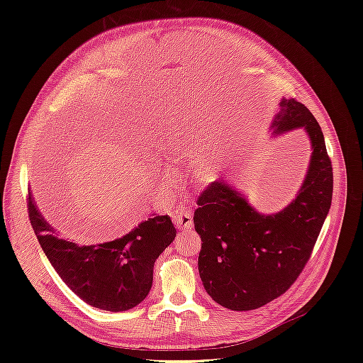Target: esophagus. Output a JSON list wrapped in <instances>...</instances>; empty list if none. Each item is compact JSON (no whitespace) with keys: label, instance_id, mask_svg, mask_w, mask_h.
Instances as JSON below:
<instances>
[{"label":"esophagus","instance_id":"34e87169","mask_svg":"<svg viewBox=\"0 0 363 363\" xmlns=\"http://www.w3.org/2000/svg\"><path fill=\"white\" fill-rule=\"evenodd\" d=\"M174 224L180 230H188L192 227V213L186 208H180L174 213Z\"/></svg>","mask_w":363,"mask_h":363}]
</instances>
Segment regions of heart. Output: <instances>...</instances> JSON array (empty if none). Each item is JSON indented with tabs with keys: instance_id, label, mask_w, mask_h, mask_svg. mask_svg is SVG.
<instances>
[{
	"instance_id": "obj_1",
	"label": "heart",
	"mask_w": 363,
	"mask_h": 363,
	"mask_svg": "<svg viewBox=\"0 0 363 363\" xmlns=\"http://www.w3.org/2000/svg\"><path fill=\"white\" fill-rule=\"evenodd\" d=\"M208 139L199 131H180L168 145V157L174 163L192 160V177L200 183H211L218 172V160L212 155L203 152ZM164 180H171V174H164Z\"/></svg>"
}]
</instances>
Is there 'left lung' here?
<instances>
[{
	"label": "left lung",
	"mask_w": 363,
	"mask_h": 363,
	"mask_svg": "<svg viewBox=\"0 0 363 363\" xmlns=\"http://www.w3.org/2000/svg\"><path fill=\"white\" fill-rule=\"evenodd\" d=\"M272 136L304 128L312 155L295 199L276 213H260L244 192L216 180L194 213L201 238L199 271L206 292L230 311H252L276 300L300 276L321 232L333 194L332 162L320 124L304 104L281 98Z\"/></svg>",
	"instance_id": "left-lung-1"
}]
</instances>
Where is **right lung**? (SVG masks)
Segmentation results:
<instances>
[{"label":"right lung","mask_w":363,"mask_h":363,"mask_svg":"<svg viewBox=\"0 0 363 363\" xmlns=\"http://www.w3.org/2000/svg\"><path fill=\"white\" fill-rule=\"evenodd\" d=\"M28 216L39 244L65 284L96 309L124 312L145 300L152 268L177 235L168 215H151L124 236L79 245L57 235L28 192Z\"/></svg>","instance_id":"add662e5"}]
</instances>
